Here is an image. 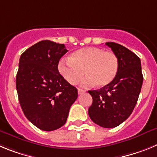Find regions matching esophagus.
<instances>
[{
	"label": "esophagus",
	"instance_id": "1",
	"mask_svg": "<svg viewBox=\"0 0 157 157\" xmlns=\"http://www.w3.org/2000/svg\"><path fill=\"white\" fill-rule=\"evenodd\" d=\"M84 92H85V90H82V89H80V88L78 89V94H81Z\"/></svg>",
	"mask_w": 157,
	"mask_h": 157
}]
</instances>
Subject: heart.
Segmentation results:
<instances>
[{"mask_svg":"<svg viewBox=\"0 0 157 157\" xmlns=\"http://www.w3.org/2000/svg\"><path fill=\"white\" fill-rule=\"evenodd\" d=\"M120 62L116 54L98 47H84L74 51L68 59H62L58 70L71 85H75L83 76L82 84L104 87L116 77Z\"/></svg>","mask_w":157,"mask_h":157,"instance_id":"1","label":"heart"}]
</instances>
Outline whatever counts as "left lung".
Instances as JSON below:
<instances>
[{"instance_id":"8db88e82","label":"left lung","mask_w":157,"mask_h":157,"mask_svg":"<svg viewBox=\"0 0 157 157\" xmlns=\"http://www.w3.org/2000/svg\"><path fill=\"white\" fill-rule=\"evenodd\" d=\"M120 62L115 79L98 90H89L93 103L88 113L91 120L105 128H113L130 116L138 101L143 75L141 60L128 48L115 42H106Z\"/></svg>"}]
</instances>
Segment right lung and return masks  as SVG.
I'll return each instance as SVG.
<instances>
[{
    "label": "right lung",
    "mask_w": 157,
    "mask_h": 157,
    "mask_svg": "<svg viewBox=\"0 0 157 157\" xmlns=\"http://www.w3.org/2000/svg\"><path fill=\"white\" fill-rule=\"evenodd\" d=\"M67 52L63 44L45 40L20 56L16 90L25 116L35 127L52 131L65 124L78 90L59 74L58 63Z\"/></svg>",
    "instance_id": "right-lung-1"
}]
</instances>
